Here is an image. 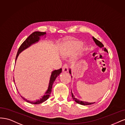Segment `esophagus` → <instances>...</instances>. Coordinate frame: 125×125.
<instances>
[{"mask_svg":"<svg viewBox=\"0 0 125 125\" xmlns=\"http://www.w3.org/2000/svg\"><path fill=\"white\" fill-rule=\"evenodd\" d=\"M68 66H67V64L65 63L63 64V65L62 66V71L63 72H67L68 71Z\"/></svg>","mask_w":125,"mask_h":125,"instance_id":"obj_1","label":"esophagus"}]
</instances>
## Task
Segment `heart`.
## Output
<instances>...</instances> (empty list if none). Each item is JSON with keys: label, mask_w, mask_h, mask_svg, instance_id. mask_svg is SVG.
<instances>
[{"label": "heart", "mask_w": 125, "mask_h": 125, "mask_svg": "<svg viewBox=\"0 0 125 125\" xmlns=\"http://www.w3.org/2000/svg\"><path fill=\"white\" fill-rule=\"evenodd\" d=\"M80 42L75 40H68L64 42L60 46V51L63 56H67L73 52L80 45Z\"/></svg>", "instance_id": "heart-1"}]
</instances>
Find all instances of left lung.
<instances>
[{"label": "left lung", "instance_id": "1", "mask_svg": "<svg viewBox=\"0 0 125 125\" xmlns=\"http://www.w3.org/2000/svg\"><path fill=\"white\" fill-rule=\"evenodd\" d=\"M93 39H94V42H95V43H96V45H97L98 46H99L100 48H102V49H104V50L105 51L108 52L107 50V49H106V48L103 47L104 46H103V45L102 43L101 42H100V41H98V40H97V39H96V38H95L94 37H93ZM69 73H70V74H71V70H69ZM71 91H72V90H71ZM72 98H73L74 101H75L76 103H77L78 104H81V105H90V104H94V103H95V102H94V103H89V102H87L82 101H79V100H78V99H76V98H75L74 95H73V93H72Z\"/></svg>", "mask_w": 125, "mask_h": 125}]
</instances>
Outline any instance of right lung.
I'll return each instance as SVG.
<instances>
[{"mask_svg":"<svg viewBox=\"0 0 125 125\" xmlns=\"http://www.w3.org/2000/svg\"><path fill=\"white\" fill-rule=\"evenodd\" d=\"M46 34L45 32H41V31H35L34 33L31 34L29 37L27 38V39L25 40V41L20 46V47L19 48V50L17 52V56H16V58H15V61L16 60H17L18 55L19 53H21V52L24 50V49H26L27 48L30 47L32 43H34L36 42H38L39 40V37L41 36H43ZM62 72V68H60L59 70H55L52 71L51 72V74L50 75V78L49 80V84H48V87L47 89L46 90V92L44 93L43 95L42 96L41 98H40L39 99L34 101H31L27 100V99H25L24 98L22 97L21 96L22 98L25 101H26L28 103H30L31 104H41L43 102H45V101H46L48 98H49L50 95L51 94V89L52 88V85H53V83L55 81V80L57 78V76L59 75V74L61 73Z\"/></svg>","mask_w":125,"mask_h":125,"instance_id":"1","label":"right lung"}]
</instances>
